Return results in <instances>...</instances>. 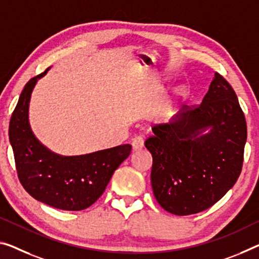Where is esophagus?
Returning a JSON list of instances; mask_svg holds the SVG:
<instances>
[{"label":"esophagus","mask_w":259,"mask_h":259,"mask_svg":"<svg viewBox=\"0 0 259 259\" xmlns=\"http://www.w3.org/2000/svg\"><path fill=\"white\" fill-rule=\"evenodd\" d=\"M132 147L134 152L141 150L143 148V139L141 137H135L132 141Z\"/></svg>","instance_id":"obj_1"}]
</instances>
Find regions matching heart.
<instances>
[{"label": "heart", "mask_w": 259, "mask_h": 259, "mask_svg": "<svg viewBox=\"0 0 259 259\" xmlns=\"http://www.w3.org/2000/svg\"><path fill=\"white\" fill-rule=\"evenodd\" d=\"M175 113H176V104H175L174 101H169L163 105L160 111V114H158V118H160L161 120L169 121L170 119L174 117Z\"/></svg>", "instance_id": "heart-1"}]
</instances>
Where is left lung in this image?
Segmentation results:
<instances>
[{
	"mask_svg": "<svg viewBox=\"0 0 259 259\" xmlns=\"http://www.w3.org/2000/svg\"><path fill=\"white\" fill-rule=\"evenodd\" d=\"M145 142L153 156L152 188L175 215L209 208L235 184L243 164L246 122L235 91L214 74L194 109L183 107L169 124L153 127Z\"/></svg>",
	"mask_w": 259,
	"mask_h": 259,
	"instance_id": "8db88e82",
	"label": "left lung"
}]
</instances>
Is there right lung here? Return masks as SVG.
Returning a JSON list of instances; mask_svg holds the SVG:
<instances>
[{"mask_svg":"<svg viewBox=\"0 0 259 259\" xmlns=\"http://www.w3.org/2000/svg\"><path fill=\"white\" fill-rule=\"evenodd\" d=\"M49 69L26 83L10 119L9 140L16 169L23 188L35 200L63 210H82L102 196L132 146L76 156H63L44 146L31 130L29 106L38 79Z\"/></svg>","mask_w":259,"mask_h":259,"instance_id":"obj_1","label":"right lung"}]
</instances>
